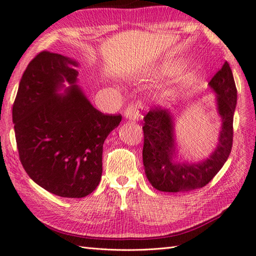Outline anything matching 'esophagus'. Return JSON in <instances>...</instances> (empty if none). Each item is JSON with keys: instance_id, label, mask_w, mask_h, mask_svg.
I'll return each mask as SVG.
<instances>
[{"instance_id": "esophagus-1", "label": "esophagus", "mask_w": 256, "mask_h": 256, "mask_svg": "<svg viewBox=\"0 0 256 256\" xmlns=\"http://www.w3.org/2000/svg\"><path fill=\"white\" fill-rule=\"evenodd\" d=\"M142 107L139 102H132L124 109V117L129 119V120H139L140 117H142Z\"/></svg>"}]
</instances>
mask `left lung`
<instances>
[{"mask_svg":"<svg viewBox=\"0 0 256 256\" xmlns=\"http://www.w3.org/2000/svg\"><path fill=\"white\" fill-rule=\"evenodd\" d=\"M208 85L218 95V110L222 117V130L218 148L210 158L200 164L174 161V122L169 110L150 109L144 117L142 158L144 171L154 188L164 192H188L206 186L221 170L231 154L233 114L236 106V87L228 62L212 77Z\"/></svg>","mask_w":256,"mask_h":256,"instance_id":"left-lung-1","label":"left lung"}]
</instances>
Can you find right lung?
I'll use <instances>...</instances> for the list:
<instances>
[{
  "instance_id": "right-lung-1",
  "label": "right lung",
  "mask_w": 256,
  "mask_h": 256,
  "mask_svg": "<svg viewBox=\"0 0 256 256\" xmlns=\"http://www.w3.org/2000/svg\"><path fill=\"white\" fill-rule=\"evenodd\" d=\"M77 62L43 50L28 62L13 104L20 164L45 190L62 198H84L102 172V144L122 114H102L76 85ZM67 81L66 94L56 92Z\"/></svg>"
}]
</instances>
